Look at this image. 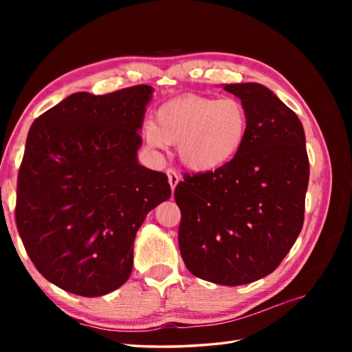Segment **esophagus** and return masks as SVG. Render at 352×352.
Returning <instances> with one entry per match:
<instances>
[{
	"mask_svg": "<svg viewBox=\"0 0 352 352\" xmlns=\"http://www.w3.org/2000/svg\"><path fill=\"white\" fill-rule=\"evenodd\" d=\"M167 177H168V185H170V188H172V190H175V188L177 186V184H179V180H180V177H179V175L175 172V170H167Z\"/></svg>",
	"mask_w": 352,
	"mask_h": 352,
	"instance_id": "34e87169",
	"label": "esophagus"
}]
</instances>
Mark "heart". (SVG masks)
<instances>
[{
    "instance_id": "obj_1",
    "label": "heart",
    "mask_w": 352,
    "mask_h": 352,
    "mask_svg": "<svg viewBox=\"0 0 352 352\" xmlns=\"http://www.w3.org/2000/svg\"><path fill=\"white\" fill-rule=\"evenodd\" d=\"M248 127L247 107L238 98L184 95L160 105L155 123L148 120L144 124L142 138L151 150L177 145L179 158L186 168L208 173L238 157Z\"/></svg>"
}]
</instances>
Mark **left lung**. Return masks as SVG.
<instances>
[{
    "instance_id": "obj_1",
    "label": "left lung",
    "mask_w": 352,
    "mask_h": 352,
    "mask_svg": "<svg viewBox=\"0 0 352 352\" xmlns=\"http://www.w3.org/2000/svg\"><path fill=\"white\" fill-rule=\"evenodd\" d=\"M250 116L242 151L214 172L185 176L179 248L199 279L238 286L270 274L304 223L310 164L298 116L260 83H230Z\"/></svg>"
}]
</instances>
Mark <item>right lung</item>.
Returning a JSON list of instances; mask_svg holds the SVG:
<instances>
[{
  "instance_id": "add662e5",
  "label": "right lung",
  "mask_w": 352,
  "mask_h": 352,
  "mask_svg": "<svg viewBox=\"0 0 352 352\" xmlns=\"http://www.w3.org/2000/svg\"><path fill=\"white\" fill-rule=\"evenodd\" d=\"M153 91L72 94L30 126L16 225L38 272L67 292L101 296L129 279L138 229L172 195L136 158Z\"/></svg>"
}]
</instances>
